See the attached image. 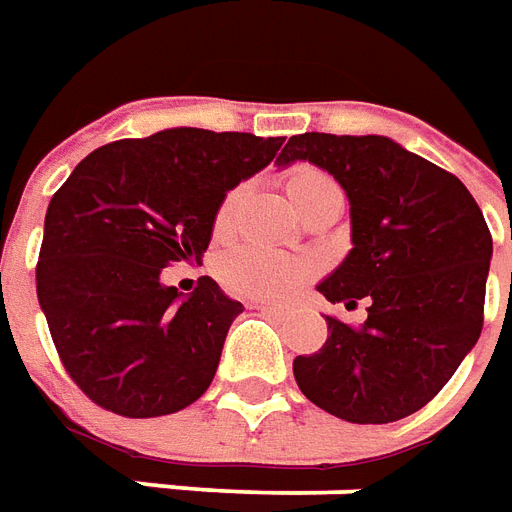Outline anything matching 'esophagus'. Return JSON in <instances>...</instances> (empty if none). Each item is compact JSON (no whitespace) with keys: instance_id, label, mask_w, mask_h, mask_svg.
Segmentation results:
<instances>
[{"instance_id":"1","label":"esophagus","mask_w":512,"mask_h":512,"mask_svg":"<svg viewBox=\"0 0 512 512\" xmlns=\"http://www.w3.org/2000/svg\"><path fill=\"white\" fill-rule=\"evenodd\" d=\"M253 308H259L264 314H270L273 320H286V317H292V308L286 306H273V303H253Z\"/></svg>"}]
</instances>
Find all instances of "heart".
<instances>
[{"mask_svg":"<svg viewBox=\"0 0 512 512\" xmlns=\"http://www.w3.org/2000/svg\"><path fill=\"white\" fill-rule=\"evenodd\" d=\"M286 192L292 204L303 212L317 195L325 190H336L339 184L314 165H297L286 173ZM248 192V184H234L231 190L223 192L217 201L215 215H212V234L217 239H226L239 220V206ZM314 273V267L306 259L286 256L278 250L264 248V245H237L226 250L217 262V278L223 281L228 292L248 300H284L295 295L300 286L306 284Z\"/></svg>","mask_w":512,"mask_h":512,"instance_id":"1","label":"heart"}]
</instances>
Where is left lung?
Masks as SVG:
<instances>
[{
  "instance_id": "obj_1",
  "label": "left lung",
  "mask_w": 512,
  "mask_h": 512,
  "mask_svg": "<svg viewBox=\"0 0 512 512\" xmlns=\"http://www.w3.org/2000/svg\"><path fill=\"white\" fill-rule=\"evenodd\" d=\"M295 159L328 170L350 198L353 250L320 292L347 308L369 300L364 325L325 317V344L292 364L297 386L344 422L405 419L480 339L488 223L458 176L389 137L295 134L278 162Z\"/></svg>"
}]
</instances>
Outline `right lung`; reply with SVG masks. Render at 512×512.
<instances>
[{
	"mask_svg": "<svg viewBox=\"0 0 512 512\" xmlns=\"http://www.w3.org/2000/svg\"><path fill=\"white\" fill-rule=\"evenodd\" d=\"M281 143L165 129L96 148L54 192L38 303L68 378L99 408L151 419L209 389L242 303L209 275L181 300L159 273L204 259L217 201L270 165Z\"/></svg>",
	"mask_w": 512,
	"mask_h": 512,
	"instance_id": "obj_1",
	"label": "right lung"
}]
</instances>
